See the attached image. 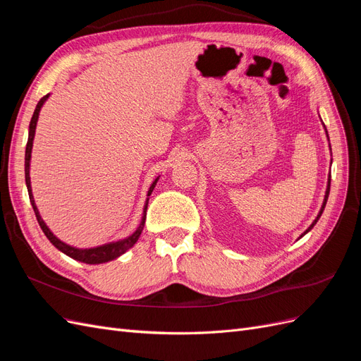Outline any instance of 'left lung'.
I'll return each mask as SVG.
<instances>
[{
  "label": "left lung",
  "instance_id": "1",
  "mask_svg": "<svg viewBox=\"0 0 361 361\" xmlns=\"http://www.w3.org/2000/svg\"><path fill=\"white\" fill-rule=\"evenodd\" d=\"M324 130H326V135H327V139H329V134H327V128L324 127ZM330 178H331V176L329 175V179H327V188H326V194H324V200H322V204H321V209H319V212H318L317 218H315V219H314V222H312V224H310V226H309V227H307V228H306V230H305V231H303V233L300 234V238H299V239H302L305 234H307V233H309L310 230H312V228H314V226H315V224L318 222L319 216L322 215V210H324V207H326V203H327V198H329V192H330V180H331Z\"/></svg>",
  "mask_w": 361,
  "mask_h": 361
}]
</instances>
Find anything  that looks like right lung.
Masks as SVG:
<instances>
[{"label":"right lung","mask_w":361,"mask_h":361,"mask_svg":"<svg viewBox=\"0 0 361 361\" xmlns=\"http://www.w3.org/2000/svg\"><path fill=\"white\" fill-rule=\"evenodd\" d=\"M51 97V94L44 95L42 100L37 103L35 106V110H34V115L31 118V122H30V131H28V143H27V149H25V183H27V190H28V195H30V202H31V206L34 209V214H35V218L37 221H39L40 227L44 233L46 238L51 240V243L56 247L58 251H61L62 254L68 255L70 258L73 259H78L80 261V263H86V264H102V263H107V261H111L115 259L118 257H121L122 254H126L130 247H133L135 245V242L139 240L140 234L143 231V227H145V221H146V209H147V202H149V195L152 194L155 185L159 179V176L152 182V185L149 186L147 190V197H146V202H145V206H143V214H142V221L139 224V227L135 228V231L133 234H130L128 238L126 239H121V240H116V242H109V243H104V245H100V246H94V247H76V246H71L66 242H62L61 239H58L56 235L51 231V228H49L46 226V222L43 221L39 209H37L35 206V202H34V195H32V188H31V178H30V166H31V152H32V142H34V135H35V128H37V121H39V115H40V110L43 107V104L47 102V98Z\"/></svg>","instance_id":"1"}]
</instances>
